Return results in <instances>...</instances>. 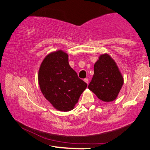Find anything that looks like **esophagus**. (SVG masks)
Returning <instances> with one entry per match:
<instances>
[{
	"label": "esophagus",
	"instance_id": "obj_1",
	"mask_svg": "<svg viewBox=\"0 0 150 150\" xmlns=\"http://www.w3.org/2000/svg\"><path fill=\"white\" fill-rule=\"evenodd\" d=\"M84 81H85L86 83H87V84H88V79L87 78H85V79H84Z\"/></svg>",
	"mask_w": 150,
	"mask_h": 150
}]
</instances>
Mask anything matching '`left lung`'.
<instances>
[{
	"label": "left lung",
	"instance_id": "1",
	"mask_svg": "<svg viewBox=\"0 0 150 150\" xmlns=\"http://www.w3.org/2000/svg\"><path fill=\"white\" fill-rule=\"evenodd\" d=\"M124 78L115 61L108 54L99 55L94 65V75L88 89L104 102H112L118 95Z\"/></svg>",
	"mask_w": 150,
	"mask_h": 150
}]
</instances>
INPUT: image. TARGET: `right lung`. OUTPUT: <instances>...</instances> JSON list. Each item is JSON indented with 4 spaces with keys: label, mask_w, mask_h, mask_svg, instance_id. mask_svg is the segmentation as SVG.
<instances>
[{
    "label": "right lung",
    "mask_w": 150,
    "mask_h": 150,
    "mask_svg": "<svg viewBox=\"0 0 150 150\" xmlns=\"http://www.w3.org/2000/svg\"><path fill=\"white\" fill-rule=\"evenodd\" d=\"M40 90L55 109L73 110L87 84L70 67L69 56L62 50L48 54L40 66L38 75Z\"/></svg>",
    "instance_id": "obj_1"
}]
</instances>
